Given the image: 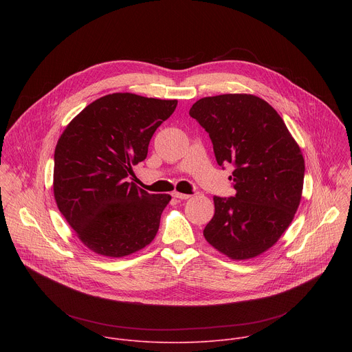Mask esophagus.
I'll return each mask as SVG.
<instances>
[{"label":"esophagus","mask_w":352,"mask_h":352,"mask_svg":"<svg viewBox=\"0 0 352 352\" xmlns=\"http://www.w3.org/2000/svg\"><path fill=\"white\" fill-rule=\"evenodd\" d=\"M173 196L177 197V199H181V200H185V199H189V197H190V195L181 193V192H173Z\"/></svg>","instance_id":"esophagus-1"}]
</instances>
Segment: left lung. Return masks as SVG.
<instances>
[{"instance_id":"8db88e82","label":"left lung","mask_w":352,"mask_h":352,"mask_svg":"<svg viewBox=\"0 0 352 352\" xmlns=\"http://www.w3.org/2000/svg\"><path fill=\"white\" fill-rule=\"evenodd\" d=\"M189 116L209 133L219 166H234V197L214 196L206 241L232 261L270 249L302 197L305 160L283 118L263 98L232 93L204 97Z\"/></svg>"}]
</instances>
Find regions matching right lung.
<instances>
[{
  "mask_svg": "<svg viewBox=\"0 0 352 352\" xmlns=\"http://www.w3.org/2000/svg\"><path fill=\"white\" fill-rule=\"evenodd\" d=\"M177 100L113 93L85 107L54 152V197L78 238L97 255L124 258L152 242L170 204L128 182Z\"/></svg>",
  "mask_w": 352,
  "mask_h": 352,
  "instance_id": "right-lung-1",
  "label": "right lung"
}]
</instances>
